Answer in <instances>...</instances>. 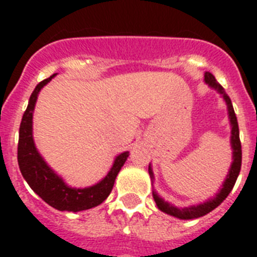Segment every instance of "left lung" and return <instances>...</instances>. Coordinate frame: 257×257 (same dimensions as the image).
Returning a JSON list of instances; mask_svg holds the SVG:
<instances>
[{
    "mask_svg": "<svg viewBox=\"0 0 257 257\" xmlns=\"http://www.w3.org/2000/svg\"><path fill=\"white\" fill-rule=\"evenodd\" d=\"M204 81L207 82L208 85L211 88L216 89L217 92L223 96L225 104H227L228 108V116H229V121H231V147L232 151H233V161H232L231 168L228 172L227 179L224 181L223 188L220 189L219 193H216V196L213 199L208 200L205 203L199 204V205H191V207L187 208H177L172 204L167 203L164 199H161L160 196L157 195L156 192H153V199L156 201L157 208L163 211L164 213H168L171 216H175L177 219L181 220H189V219H197V217H201V216L207 215L211 211H213L216 207H219L220 204L223 203L224 200L227 199V196L229 195V192L232 191V188L235 185L236 180H237V176L240 173V168H241V143H240V136H239V124H237V118H236L235 110H233V106H232L231 98L228 96L227 93L224 92L223 86L220 85L219 82L216 81L215 76L209 72H205L204 74ZM149 176L151 179L153 180V172L151 165H149Z\"/></svg>",
    "mask_w": 257,
    "mask_h": 257,
    "instance_id": "obj_1",
    "label": "left lung"
}]
</instances>
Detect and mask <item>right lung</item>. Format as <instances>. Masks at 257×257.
<instances>
[{"label": "right lung", "instance_id": "1", "mask_svg": "<svg viewBox=\"0 0 257 257\" xmlns=\"http://www.w3.org/2000/svg\"><path fill=\"white\" fill-rule=\"evenodd\" d=\"M50 76L41 81L36 88L29 98V104L22 116L20 125V137H18L17 159L20 171L29 187L41 197L50 207L58 211L80 212L89 208L97 207L104 201L112 192L121 167L125 164L129 152H124L114 159L113 167L108 175L101 180L100 183L94 184L88 188H72L64 183V180L56 172L46 164L41 155L38 153L33 140V110L40 90L54 77Z\"/></svg>", "mask_w": 257, "mask_h": 257}]
</instances>
